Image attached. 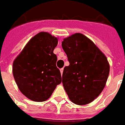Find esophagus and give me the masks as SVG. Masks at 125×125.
I'll return each instance as SVG.
<instances>
[{
  "instance_id": "34e87169",
  "label": "esophagus",
  "mask_w": 125,
  "mask_h": 125,
  "mask_svg": "<svg viewBox=\"0 0 125 125\" xmlns=\"http://www.w3.org/2000/svg\"><path fill=\"white\" fill-rule=\"evenodd\" d=\"M63 68H62V69H60V72L62 74H63Z\"/></svg>"
}]
</instances>
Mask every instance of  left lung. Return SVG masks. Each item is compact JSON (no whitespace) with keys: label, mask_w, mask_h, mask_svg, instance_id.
<instances>
[{"label":"left lung","mask_w":125,"mask_h":125,"mask_svg":"<svg viewBox=\"0 0 125 125\" xmlns=\"http://www.w3.org/2000/svg\"><path fill=\"white\" fill-rule=\"evenodd\" d=\"M62 46L69 62L63 72L65 91L74 104H89L105 88L110 71L107 58L92 40L81 33L64 38Z\"/></svg>","instance_id":"left-lung-1"}]
</instances>
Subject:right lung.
Wrapping results in <instances>:
<instances>
[{"label": "right lung", "mask_w": 125, "mask_h": 125, "mask_svg": "<svg viewBox=\"0 0 125 125\" xmlns=\"http://www.w3.org/2000/svg\"><path fill=\"white\" fill-rule=\"evenodd\" d=\"M58 38L47 32L34 36L13 62V74L19 90L32 101L50 98L62 82L57 56L53 51Z\"/></svg>", "instance_id": "1"}]
</instances>
